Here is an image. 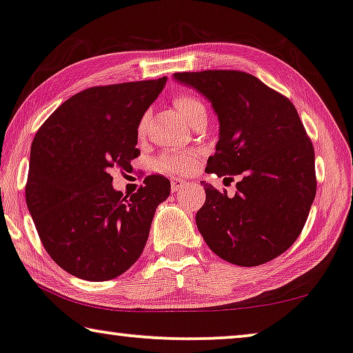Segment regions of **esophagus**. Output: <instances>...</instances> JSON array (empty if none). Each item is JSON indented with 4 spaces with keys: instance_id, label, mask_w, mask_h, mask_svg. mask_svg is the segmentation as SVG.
I'll list each match as a JSON object with an SVG mask.
<instances>
[{
    "instance_id": "1",
    "label": "esophagus",
    "mask_w": 353,
    "mask_h": 353,
    "mask_svg": "<svg viewBox=\"0 0 353 353\" xmlns=\"http://www.w3.org/2000/svg\"><path fill=\"white\" fill-rule=\"evenodd\" d=\"M187 185V181H182V179H179V177H172L171 179V190L172 192H179V190H182L183 187Z\"/></svg>"
}]
</instances>
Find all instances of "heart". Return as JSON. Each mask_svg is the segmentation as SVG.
<instances>
[{
	"instance_id": "b5f03b06",
	"label": "heart",
	"mask_w": 353,
	"mask_h": 353,
	"mask_svg": "<svg viewBox=\"0 0 353 353\" xmlns=\"http://www.w3.org/2000/svg\"><path fill=\"white\" fill-rule=\"evenodd\" d=\"M174 106L177 112L182 115L183 119L187 120L188 123L193 122V119H196L199 114L206 112V108L204 104L199 101L196 97L193 94H179L174 98ZM147 120L149 117L143 115L138 123V136H144L147 130ZM198 161V154L196 152H182V150H168L163 152L157 160V166L160 168L161 171L172 172V174H187L194 170Z\"/></svg>"
}]
</instances>
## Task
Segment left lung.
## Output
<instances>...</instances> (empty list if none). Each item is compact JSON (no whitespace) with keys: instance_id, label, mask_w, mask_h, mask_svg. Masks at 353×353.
Segmentation results:
<instances>
[{"instance_id":"left-lung-1","label":"left lung","mask_w":353,"mask_h":353,"mask_svg":"<svg viewBox=\"0 0 353 353\" xmlns=\"http://www.w3.org/2000/svg\"><path fill=\"white\" fill-rule=\"evenodd\" d=\"M212 104L219 141L206 172L231 182L234 196L201 182L196 227L209 249L238 266H259L301 233L317 192L311 139L288 98L243 71L176 72Z\"/></svg>"}]
</instances>
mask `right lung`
I'll list each match as a JSON object with an SVG mask.
<instances>
[{
  "mask_svg": "<svg viewBox=\"0 0 353 353\" xmlns=\"http://www.w3.org/2000/svg\"><path fill=\"white\" fill-rule=\"evenodd\" d=\"M166 77L92 87L42 123L30 154L26 206L57 265L83 281L123 274L143 254L157 206L171 183L149 176L131 196L114 190L110 170L139 155L138 123Z\"/></svg>",
  "mask_w": 353,
  "mask_h": 353,
  "instance_id": "1",
  "label": "right lung"
}]
</instances>
